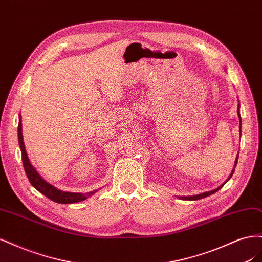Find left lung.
I'll return each instance as SVG.
<instances>
[{"mask_svg":"<svg viewBox=\"0 0 262 262\" xmlns=\"http://www.w3.org/2000/svg\"><path fill=\"white\" fill-rule=\"evenodd\" d=\"M238 117H239V122H241V125H242V119H241V114H239V104H238ZM239 125V132H242V126ZM237 160H238V156L236 157V161H235V165L234 166H236L237 165ZM234 171H235V167H234V169H233V171H232V173L231 175H229V177H228V179H231L232 178V176H233V173H234ZM227 179V180H228ZM226 180V181H227ZM225 181V182H226ZM224 182V184H225ZM224 184L222 185V186H220L219 188H216V189H214V190H212V191H208V192H203V193H200V194H195V195H188V196H179V199H182V200H199V199H202V198H205V196H209V195H211V194H213V193H215L216 191H219V190L224 186Z\"/></svg>","mask_w":262,"mask_h":262,"instance_id":"obj_1","label":"left lung"}]
</instances>
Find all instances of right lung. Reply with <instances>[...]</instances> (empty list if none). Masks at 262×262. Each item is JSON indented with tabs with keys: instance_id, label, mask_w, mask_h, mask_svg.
<instances>
[{
	"instance_id": "add662e5",
	"label": "right lung",
	"mask_w": 262,
	"mask_h": 262,
	"mask_svg": "<svg viewBox=\"0 0 262 262\" xmlns=\"http://www.w3.org/2000/svg\"><path fill=\"white\" fill-rule=\"evenodd\" d=\"M18 143H19V147L21 150V161H23V165H24V169H25V172H26L29 182L33 185L34 188H36L38 190L39 192L45 194L47 198H49L50 200L57 202V203H62V204L75 203V202H80V201L87 199V198L91 196L92 194H94L97 191V190H94V191H92V192H86V193L62 191V190L50 185L49 182H47L40 175H39L34 166L30 164L27 153H26L25 145H24L20 115H19V122H18Z\"/></svg>"
}]
</instances>
